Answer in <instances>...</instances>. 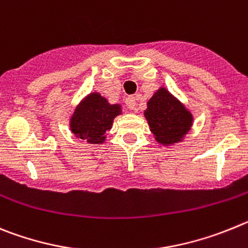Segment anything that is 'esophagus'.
<instances>
[{
    "label": "esophagus",
    "instance_id": "esophagus-1",
    "mask_svg": "<svg viewBox=\"0 0 248 248\" xmlns=\"http://www.w3.org/2000/svg\"><path fill=\"white\" fill-rule=\"evenodd\" d=\"M136 99L133 96H128L126 99V106L129 108V110H135L136 108Z\"/></svg>",
    "mask_w": 248,
    "mask_h": 248
}]
</instances>
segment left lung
Masks as SVG:
<instances>
[{
	"label": "left lung",
	"instance_id": "8db88e82",
	"mask_svg": "<svg viewBox=\"0 0 248 248\" xmlns=\"http://www.w3.org/2000/svg\"><path fill=\"white\" fill-rule=\"evenodd\" d=\"M144 117L155 140L163 146L182 142L194 120L190 111L163 86L147 102Z\"/></svg>",
	"mask_w": 248,
	"mask_h": 248
}]
</instances>
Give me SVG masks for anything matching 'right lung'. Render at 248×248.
<instances>
[{
  "label": "right lung",
  "mask_w": 248,
  "mask_h": 248,
  "mask_svg": "<svg viewBox=\"0 0 248 248\" xmlns=\"http://www.w3.org/2000/svg\"><path fill=\"white\" fill-rule=\"evenodd\" d=\"M122 113L121 105H111L99 93H91L80 101L70 117V131L77 138L91 144H102L113 119Z\"/></svg>",
  "instance_id": "1"
}]
</instances>
